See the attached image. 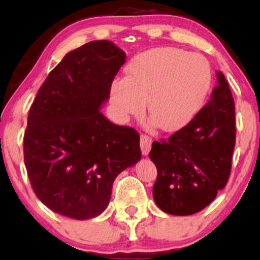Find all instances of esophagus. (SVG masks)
I'll list each match as a JSON object with an SVG mask.
<instances>
[{
  "mask_svg": "<svg viewBox=\"0 0 260 260\" xmlns=\"http://www.w3.org/2000/svg\"><path fill=\"white\" fill-rule=\"evenodd\" d=\"M152 138L148 137V135L142 134L140 137V147H141V153L144 155H148L149 151H151L152 147Z\"/></svg>",
  "mask_w": 260,
  "mask_h": 260,
  "instance_id": "obj_1",
  "label": "esophagus"
}]
</instances>
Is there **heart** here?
I'll list each match as a JSON object with an SVG mask.
<instances>
[{
  "label": "heart",
  "mask_w": 260,
  "mask_h": 260,
  "mask_svg": "<svg viewBox=\"0 0 260 260\" xmlns=\"http://www.w3.org/2000/svg\"><path fill=\"white\" fill-rule=\"evenodd\" d=\"M213 73L202 54L177 47H159L129 62L127 78L116 79L111 101L123 120L140 115L148 100L151 125L166 132L180 131L202 111Z\"/></svg>",
  "instance_id": "b5f03b06"
}]
</instances>
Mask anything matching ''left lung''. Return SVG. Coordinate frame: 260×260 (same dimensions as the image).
<instances>
[{
	"label": "left lung",
	"mask_w": 260,
	"mask_h": 260,
	"mask_svg": "<svg viewBox=\"0 0 260 260\" xmlns=\"http://www.w3.org/2000/svg\"><path fill=\"white\" fill-rule=\"evenodd\" d=\"M217 75L211 100L167 141H154L149 158L158 170L153 198L160 210L189 215L213 202L231 172L236 142L235 101L225 76Z\"/></svg>",
	"instance_id": "obj_1"
}]
</instances>
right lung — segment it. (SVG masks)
<instances>
[{
	"instance_id": "obj_1",
	"label": "right lung",
	"mask_w": 260,
	"mask_h": 260,
	"mask_svg": "<svg viewBox=\"0 0 260 260\" xmlns=\"http://www.w3.org/2000/svg\"><path fill=\"white\" fill-rule=\"evenodd\" d=\"M126 54L107 40L66 54L40 87L28 115L24 164L38 198L78 220L108 206L115 178L141 159L137 131L100 112Z\"/></svg>"
}]
</instances>
